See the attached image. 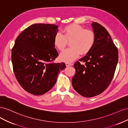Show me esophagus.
Masks as SVG:
<instances>
[{"label": "esophagus", "instance_id": "obj_1", "mask_svg": "<svg viewBox=\"0 0 128 128\" xmlns=\"http://www.w3.org/2000/svg\"><path fill=\"white\" fill-rule=\"evenodd\" d=\"M66 66L68 67V66H71L72 65V64L70 62H66Z\"/></svg>", "mask_w": 128, "mask_h": 128}]
</instances>
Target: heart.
Here are the masks:
<instances>
[{
	"instance_id": "1",
	"label": "heart",
	"mask_w": 128,
	"mask_h": 128,
	"mask_svg": "<svg viewBox=\"0 0 128 128\" xmlns=\"http://www.w3.org/2000/svg\"><path fill=\"white\" fill-rule=\"evenodd\" d=\"M69 42L70 48L60 54V59L64 62H72L80 54H86L94 47L96 42L95 32L91 29H84L78 24H74L64 26L62 34L57 32L54 36L53 44L59 50H63Z\"/></svg>"
}]
</instances>
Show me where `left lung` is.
I'll return each instance as SVG.
<instances>
[{
	"instance_id": "8db88e82",
	"label": "left lung",
	"mask_w": 128,
	"mask_h": 128,
	"mask_svg": "<svg viewBox=\"0 0 128 128\" xmlns=\"http://www.w3.org/2000/svg\"><path fill=\"white\" fill-rule=\"evenodd\" d=\"M96 42L91 51L74 64L76 73L72 78L75 90L84 97H93L102 93L113 78L118 53L110 34L96 22L91 24Z\"/></svg>"
}]
</instances>
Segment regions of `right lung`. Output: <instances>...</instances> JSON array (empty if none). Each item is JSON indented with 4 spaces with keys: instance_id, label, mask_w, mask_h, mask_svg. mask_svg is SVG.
<instances>
[{
    "instance_id": "add662e5",
    "label": "right lung",
    "mask_w": 128,
    "mask_h": 128,
    "mask_svg": "<svg viewBox=\"0 0 128 128\" xmlns=\"http://www.w3.org/2000/svg\"><path fill=\"white\" fill-rule=\"evenodd\" d=\"M58 26L34 24L15 40L12 51L14 74L20 86L31 94L42 95L54 86L64 63H54L58 53L53 44Z\"/></svg>"
}]
</instances>
